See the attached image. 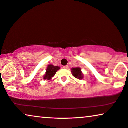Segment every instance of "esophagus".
<instances>
[{
    "mask_svg": "<svg viewBox=\"0 0 128 128\" xmlns=\"http://www.w3.org/2000/svg\"><path fill=\"white\" fill-rule=\"evenodd\" d=\"M63 68H64V69H67V68H68V66H64V67H63Z\"/></svg>",
    "mask_w": 128,
    "mask_h": 128,
    "instance_id": "1",
    "label": "esophagus"
}]
</instances>
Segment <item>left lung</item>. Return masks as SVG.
Returning <instances> with one entry per match:
<instances>
[{"label": "left lung", "instance_id": "obj_1", "mask_svg": "<svg viewBox=\"0 0 128 128\" xmlns=\"http://www.w3.org/2000/svg\"><path fill=\"white\" fill-rule=\"evenodd\" d=\"M71 72H72V76L78 80H82L84 78V76H83L82 72L81 71V68H71Z\"/></svg>", "mask_w": 128, "mask_h": 128}]
</instances>
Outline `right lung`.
<instances>
[{
    "label": "right lung",
    "instance_id": "add662e5",
    "mask_svg": "<svg viewBox=\"0 0 128 128\" xmlns=\"http://www.w3.org/2000/svg\"><path fill=\"white\" fill-rule=\"evenodd\" d=\"M60 69V68L58 66H54L53 65H48L47 66V70H46V72L45 75L43 76L44 80H51L52 78L55 76L56 73L57 72L58 70Z\"/></svg>",
    "mask_w": 128,
    "mask_h": 128
}]
</instances>
